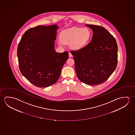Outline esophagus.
Returning <instances> with one entry per match:
<instances>
[{"label":"esophagus","mask_w":135,"mask_h":135,"mask_svg":"<svg viewBox=\"0 0 135 135\" xmlns=\"http://www.w3.org/2000/svg\"><path fill=\"white\" fill-rule=\"evenodd\" d=\"M69 57H71L73 56L72 54H71L70 52H69Z\"/></svg>","instance_id":"34e87169"}]
</instances>
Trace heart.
I'll use <instances>...</instances> for the list:
<instances>
[{
	"instance_id": "heart-1",
	"label": "heart",
	"mask_w": 135,
	"mask_h": 135,
	"mask_svg": "<svg viewBox=\"0 0 135 135\" xmlns=\"http://www.w3.org/2000/svg\"><path fill=\"white\" fill-rule=\"evenodd\" d=\"M92 34L90 29L88 27H73L65 29L61 32V38L59 40L58 43L61 46H64L65 43H69L71 49L79 50L89 43Z\"/></svg>"
}]
</instances>
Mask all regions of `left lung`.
<instances>
[{"label":"left lung","mask_w":135,"mask_h":135,"mask_svg":"<svg viewBox=\"0 0 135 135\" xmlns=\"http://www.w3.org/2000/svg\"><path fill=\"white\" fill-rule=\"evenodd\" d=\"M92 30L93 37L86 46L71 51L74 56L76 73L83 83L101 84L115 71L118 61V46L115 38L106 29L86 25Z\"/></svg>","instance_id":"1"}]
</instances>
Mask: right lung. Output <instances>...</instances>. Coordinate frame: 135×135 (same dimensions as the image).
<instances>
[{"mask_svg":"<svg viewBox=\"0 0 135 135\" xmlns=\"http://www.w3.org/2000/svg\"><path fill=\"white\" fill-rule=\"evenodd\" d=\"M57 25H38L27 31L17 48L20 71L31 83L47 87L56 82L68 58V52L55 50Z\"/></svg>","mask_w":135,"mask_h":135,"instance_id":"add662e5","label":"right lung"}]
</instances>
